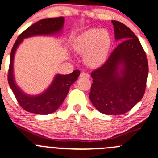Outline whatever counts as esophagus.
I'll list each match as a JSON object with an SVG mask.
<instances>
[{
	"label": "esophagus",
	"mask_w": 158,
	"mask_h": 158,
	"mask_svg": "<svg viewBox=\"0 0 158 158\" xmlns=\"http://www.w3.org/2000/svg\"><path fill=\"white\" fill-rule=\"evenodd\" d=\"M80 77H86V78H89V77H90V75L88 74V73H86V72H82V73H81V74H80Z\"/></svg>",
	"instance_id": "1"
}]
</instances>
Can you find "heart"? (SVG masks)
I'll return each mask as SVG.
<instances>
[{
    "label": "heart",
    "mask_w": 158,
    "mask_h": 158,
    "mask_svg": "<svg viewBox=\"0 0 158 158\" xmlns=\"http://www.w3.org/2000/svg\"><path fill=\"white\" fill-rule=\"evenodd\" d=\"M111 46L109 32L105 29L91 28L77 37L73 49L80 54H85V62L88 67L96 68L106 61Z\"/></svg>",
    "instance_id": "1"
}]
</instances>
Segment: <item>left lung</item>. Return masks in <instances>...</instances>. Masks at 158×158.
<instances>
[{
  "label": "left lung",
  "instance_id": "8db88e82",
  "mask_svg": "<svg viewBox=\"0 0 158 158\" xmlns=\"http://www.w3.org/2000/svg\"><path fill=\"white\" fill-rule=\"evenodd\" d=\"M115 39L120 41L109 59L91 72L89 98L98 111L122 115L142 99L148 75L147 56L134 33L124 24L112 21Z\"/></svg>",
  "mask_w": 158,
  "mask_h": 158
}]
</instances>
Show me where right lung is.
<instances>
[{
	"instance_id": "1",
	"label": "right lung",
	"mask_w": 158,
	"mask_h": 158,
	"mask_svg": "<svg viewBox=\"0 0 158 158\" xmlns=\"http://www.w3.org/2000/svg\"><path fill=\"white\" fill-rule=\"evenodd\" d=\"M64 23V17L45 19L35 22L18 37L11 49L8 70V84L14 92L18 102L27 112L40 115H47L55 112L64 102L70 87L76 81L80 75V71L78 70H73L70 74H56L49 88L38 95L25 94L16 85L15 81L13 70L15 54L24 39L35 35H56L63 29Z\"/></svg>"
}]
</instances>
